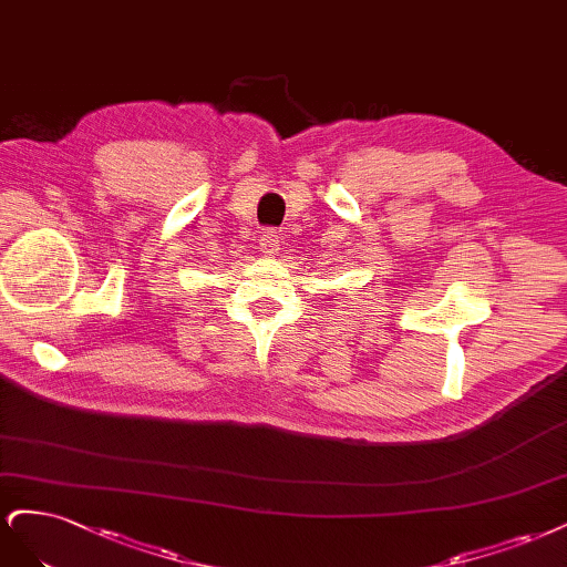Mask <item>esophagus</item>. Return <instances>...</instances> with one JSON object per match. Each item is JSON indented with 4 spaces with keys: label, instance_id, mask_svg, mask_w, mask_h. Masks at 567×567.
<instances>
[{
    "label": "esophagus",
    "instance_id": "1",
    "mask_svg": "<svg viewBox=\"0 0 567 567\" xmlns=\"http://www.w3.org/2000/svg\"><path fill=\"white\" fill-rule=\"evenodd\" d=\"M259 247L266 254V257H272V254H278L280 249V233L276 228H268L261 233L259 237Z\"/></svg>",
    "mask_w": 567,
    "mask_h": 567
}]
</instances>
